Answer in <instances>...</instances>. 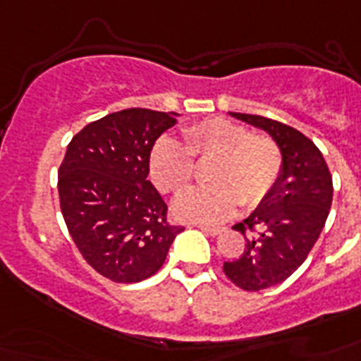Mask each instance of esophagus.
I'll list each match as a JSON object with an SVG mask.
<instances>
[{
	"label": "esophagus",
	"instance_id": "obj_1",
	"mask_svg": "<svg viewBox=\"0 0 361 361\" xmlns=\"http://www.w3.org/2000/svg\"><path fill=\"white\" fill-rule=\"evenodd\" d=\"M195 226H197V228H200L202 232H206L208 236H217V234H221V232H223V228H221V226L204 225V223H195Z\"/></svg>",
	"mask_w": 361,
	"mask_h": 361
}]
</instances>
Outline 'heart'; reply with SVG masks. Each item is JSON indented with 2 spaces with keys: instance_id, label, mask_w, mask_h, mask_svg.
Wrapping results in <instances>:
<instances>
[{
  "instance_id": "1",
  "label": "heart",
  "mask_w": 361,
  "mask_h": 361,
  "mask_svg": "<svg viewBox=\"0 0 361 361\" xmlns=\"http://www.w3.org/2000/svg\"><path fill=\"white\" fill-rule=\"evenodd\" d=\"M195 157L212 159L208 185L189 187L174 198L180 219L217 223L236 209L255 208L268 197L281 176L283 157L274 138L252 135L245 125L212 118L189 125L183 142L163 136L149 152V176L163 192H176L195 176Z\"/></svg>"
}]
</instances>
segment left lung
I'll return each instance as SVG.
<instances>
[{
    "instance_id": "1",
    "label": "left lung",
    "mask_w": 361,
    "mask_h": 361,
    "mask_svg": "<svg viewBox=\"0 0 361 361\" xmlns=\"http://www.w3.org/2000/svg\"><path fill=\"white\" fill-rule=\"evenodd\" d=\"M231 116L266 130L283 157L271 192L234 225L245 238L241 257L223 266L234 285L257 292L283 283L305 262L330 214L334 183L320 149L300 130L264 116Z\"/></svg>"
}]
</instances>
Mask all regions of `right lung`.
<instances>
[{"mask_svg":"<svg viewBox=\"0 0 361 361\" xmlns=\"http://www.w3.org/2000/svg\"><path fill=\"white\" fill-rule=\"evenodd\" d=\"M176 112L127 109L87 123L58 172L65 225L86 262L114 283H138L163 266L183 226L147 180L149 152Z\"/></svg>","mask_w":361,"mask_h":361,"instance_id":"add662e5","label":"right lung"}]
</instances>
